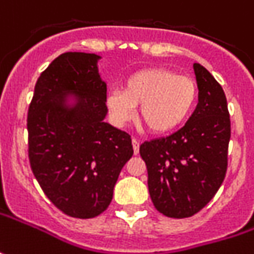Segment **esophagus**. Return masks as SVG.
I'll return each mask as SVG.
<instances>
[{"instance_id": "esophagus-1", "label": "esophagus", "mask_w": 254, "mask_h": 254, "mask_svg": "<svg viewBox=\"0 0 254 254\" xmlns=\"http://www.w3.org/2000/svg\"><path fill=\"white\" fill-rule=\"evenodd\" d=\"M132 146H133V152H135V154L139 153V140L137 139H132Z\"/></svg>"}]
</instances>
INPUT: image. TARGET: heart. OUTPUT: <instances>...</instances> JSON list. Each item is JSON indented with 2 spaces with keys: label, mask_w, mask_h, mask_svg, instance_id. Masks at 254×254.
Instances as JSON below:
<instances>
[{
  "label": "heart",
  "mask_w": 254,
  "mask_h": 254,
  "mask_svg": "<svg viewBox=\"0 0 254 254\" xmlns=\"http://www.w3.org/2000/svg\"><path fill=\"white\" fill-rule=\"evenodd\" d=\"M197 101L198 85L191 77L152 67L129 75L122 90L108 95L107 107L112 121L125 125L139 105V121L154 135H166L187 121Z\"/></svg>",
  "instance_id": "obj_1"
}]
</instances>
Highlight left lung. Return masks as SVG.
Returning <instances> with one entry per match:
<instances>
[{
    "instance_id": "left-lung-1",
    "label": "left lung",
    "mask_w": 254,
    "mask_h": 254,
    "mask_svg": "<svg viewBox=\"0 0 254 254\" xmlns=\"http://www.w3.org/2000/svg\"><path fill=\"white\" fill-rule=\"evenodd\" d=\"M198 104L187 124L139 147L147 167L154 208L170 218H188L214 198L228 169L231 118L221 84L194 63Z\"/></svg>"
}]
</instances>
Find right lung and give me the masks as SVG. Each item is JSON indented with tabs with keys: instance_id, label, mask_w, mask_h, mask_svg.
Listing matches in <instances>:
<instances>
[{
	"instance_id": "right-lung-1",
	"label": "right lung",
	"mask_w": 254,
	"mask_h": 254,
	"mask_svg": "<svg viewBox=\"0 0 254 254\" xmlns=\"http://www.w3.org/2000/svg\"><path fill=\"white\" fill-rule=\"evenodd\" d=\"M100 56L67 52L40 74L28 111L31 169L46 197L68 216L102 214L132 157L127 132L104 122L107 84L98 74ZM75 95L73 106L66 95Z\"/></svg>"
}]
</instances>
